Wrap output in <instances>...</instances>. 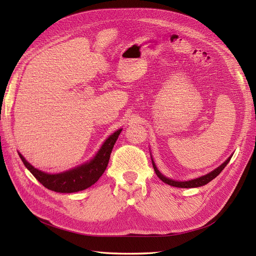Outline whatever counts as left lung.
I'll list each match as a JSON object with an SVG mask.
<instances>
[{"label": "left lung", "mask_w": 256, "mask_h": 256, "mask_svg": "<svg viewBox=\"0 0 256 256\" xmlns=\"http://www.w3.org/2000/svg\"><path fill=\"white\" fill-rule=\"evenodd\" d=\"M230 158H232V156L226 162H224V164H222L219 168H216V170H214V171L210 172L209 174L204 175L202 177L196 178V180H188V182H176V180H168V178H166V176H164L158 171V168H156V166H154V161H152V166H154V172H156L157 176L160 178V180L164 182L170 184V186H173V187H178V188H196V187H200V186H204V184H208L209 182H212L214 178H216V176H218L222 172V170L226 166V164L230 162Z\"/></svg>", "instance_id": "left-lung-1"}]
</instances>
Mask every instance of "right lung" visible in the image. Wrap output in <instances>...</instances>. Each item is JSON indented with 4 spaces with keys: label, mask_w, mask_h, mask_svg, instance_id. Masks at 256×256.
I'll return each instance as SVG.
<instances>
[{
    "label": "right lung",
    "mask_w": 256,
    "mask_h": 256,
    "mask_svg": "<svg viewBox=\"0 0 256 256\" xmlns=\"http://www.w3.org/2000/svg\"><path fill=\"white\" fill-rule=\"evenodd\" d=\"M120 131L122 129L118 130L106 138L94 159H92L88 164L70 170V171L60 174H47L42 172L40 170L30 166L23 158L21 154H19V156L23 164L26 166V168H28V171L34 175V177L44 187L60 193L78 192L94 184L99 180L100 176L104 173L108 164H109L113 146L116 140H118Z\"/></svg>",
    "instance_id": "right-lung-1"
}]
</instances>
